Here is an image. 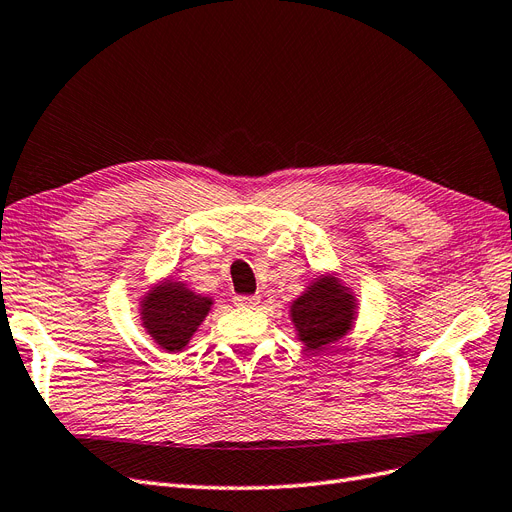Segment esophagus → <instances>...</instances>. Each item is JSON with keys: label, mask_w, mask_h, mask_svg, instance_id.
I'll list each match as a JSON object with an SVG mask.
<instances>
[{"label": "esophagus", "mask_w": 512, "mask_h": 512, "mask_svg": "<svg viewBox=\"0 0 512 512\" xmlns=\"http://www.w3.org/2000/svg\"><path fill=\"white\" fill-rule=\"evenodd\" d=\"M234 302L238 306H255L259 302V298H255V295H236Z\"/></svg>", "instance_id": "esophagus-1"}]
</instances>
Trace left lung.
Instances as JSON below:
<instances>
[{"label": "left lung", "mask_w": 512, "mask_h": 512, "mask_svg": "<svg viewBox=\"0 0 512 512\" xmlns=\"http://www.w3.org/2000/svg\"><path fill=\"white\" fill-rule=\"evenodd\" d=\"M355 302L336 280H317L293 302L291 317L308 351H323L351 329Z\"/></svg>", "instance_id": "obj_1"}]
</instances>
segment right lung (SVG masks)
<instances>
[{"mask_svg":"<svg viewBox=\"0 0 512 512\" xmlns=\"http://www.w3.org/2000/svg\"><path fill=\"white\" fill-rule=\"evenodd\" d=\"M210 306V298L195 295L185 285L163 283L142 302V323L161 349L176 353L185 349Z\"/></svg>","mask_w":512,"mask_h":512,"instance_id":"obj_1","label":"right lung"}]
</instances>
